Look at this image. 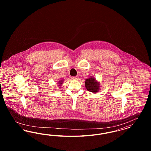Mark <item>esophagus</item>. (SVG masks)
I'll return each instance as SVG.
<instances>
[{
    "label": "esophagus",
    "instance_id": "esophagus-1",
    "mask_svg": "<svg viewBox=\"0 0 151 151\" xmlns=\"http://www.w3.org/2000/svg\"><path fill=\"white\" fill-rule=\"evenodd\" d=\"M79 78V76H75V77H72V79L73 80H78Z\"/></svg>",
    "mask_w": 151,
    "mask_h": 151
}]
</instances>
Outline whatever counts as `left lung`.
Wrapping results in <instances>:
<instances>
[{
	"mask_svg": "<svg viewBox=\"0 0 151 151\" xmlns=\"http://www.w3.org/2000/svg\"><path fill=\"white\" fill-rule=\"evenodd\" d=\"M85 86L88 91L94 93L98 92L100 89V84L99 82H98L97 80L92 76H90L86 80Z\"/></svg>",
	"mask_w": 151,
	"mask_h": 151,
	"instance_id": "left-lung-1",
	"label": "left lung"
}]
</instances>
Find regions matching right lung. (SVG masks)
<instances>
[{"instance_id":"right-lung-1","label":"right lung","mask_w":151,"mask_h":151,"mask_svg":"<svg viewBox=\"0 0 151 151\" xmlns=\"http://www.w3.org/2000/svg\"><path fill=\"white\" fill-rule=\"evenodd\" d=\"M63 79H62V80H60L59 81H58V86H59V87H60L61 86V85L62 84V83H63Z\"/></svg>"}]
</instances>
